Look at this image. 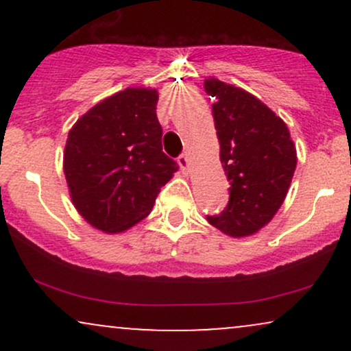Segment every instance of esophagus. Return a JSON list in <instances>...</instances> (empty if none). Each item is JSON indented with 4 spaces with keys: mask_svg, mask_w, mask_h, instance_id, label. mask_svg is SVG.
I'll return each mask as SVG.
<instances>
[{
    "mask_svg": "<svg viewBox=\"0 0 351 351\" xmlns=\"http://www.w3.org/2000/svg\"><path fill=\"white\" fill-rule=\"evenodd\" d=\"M178 165H180L181 170L188 171L189 170V158H188V156L186 155H180L178 156Z\"/></svg>",
    "mask_w": 351,
    "mask_h": 351,
    "instance_id": "1",
    "label": "esophagus"
}]
</instances>
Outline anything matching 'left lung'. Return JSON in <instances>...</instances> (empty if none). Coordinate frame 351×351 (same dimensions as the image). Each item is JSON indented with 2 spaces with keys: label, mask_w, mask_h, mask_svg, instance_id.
<instances>
[{
  "label": "left lung",
  "mask_w": 351,
  "mask_h": 351,
  "mask_svg": "<svg viewBox=\"0 0 351 351\" xmlns=\"http://www.w3.org/2000/svg\"><path fill=\"white\" fill-rule=\"evenodd\" d=\"M204 90L215 97L219 160L229 181L226 209L208 221L231 237L252 236L271 223L287 196L295 145L284 120L256 95L216 77L204 79Z\"/></svg>",
  "instance_id": "left-lung-1"
}]
</instances>
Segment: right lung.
<instances>
[{"label": "right lung", "instance_id": "obj_1", "mask_svg": "<svg viewBox=\"0 0 351 351\" xmlns=\"http://www.w3.org/2000/svg\"><path fill=\"white\" fill-rule=\"evenodd\" d=\"M156 102V88L127 87L88 108L67 135L62 167L72 204L107 234L150 215L160 188L178 171L162 152Z\"/></svg>", "mask_w": 351, "mask_h": 351}]
</instances>
